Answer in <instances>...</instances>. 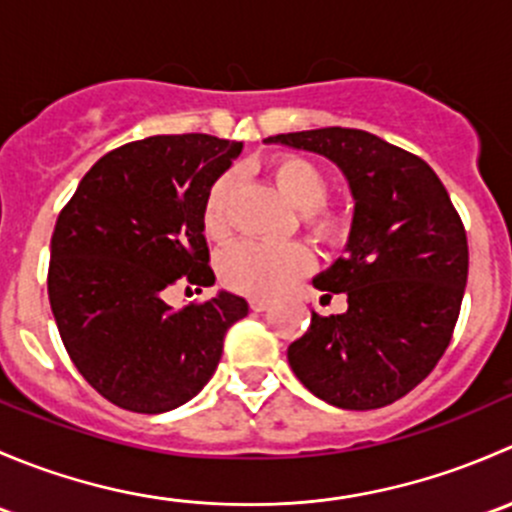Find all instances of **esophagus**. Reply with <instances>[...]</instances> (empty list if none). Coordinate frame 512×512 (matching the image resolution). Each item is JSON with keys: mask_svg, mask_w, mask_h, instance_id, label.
<instances>
[{"mask_svg": "<svg viewBox=\"0 0 512 512\" xmlns=\"http://www.w3.org/2000/svg\"><path fill=\"white\" fill-rule=\"evenodd\" d=\"M250 307L255 309V312H265V309L270 307V299H265V297H252V299H250Z\"/></svg>", "mask_w": 512, "mask_h": 512, "instance_id": "34e87169", "label": "esophagus"}]
</instances>
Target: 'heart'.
<instances>
[{
	"instance_id": "b5f03b06",
	"label": "heart",
	"mask_w": 512,
	"mask_h": 512,
	"mask_svg": "<svg viewBox=\"0 0 512 512\" xmlns=\"http://www.w3.org/2000/svg\"><path fill=\"white\" fill-rule=\"evenodd\" d=\"M270 178L289 203L302 213V223L319 242L334 245L347 232L344 215L324 208L329 178L314 160L304 156H280L270 163ZM235 190L232 175H220L208 190L203 205V225L213 240H225L230 232L227 203ZM312 252L299 242L242 240L220 255L218 270L230 289L250 297H275L312 270Z\"/></svg>"
}]
</instances>
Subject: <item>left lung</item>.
Listing matches in <instances>:
<instances>
[{
	"mask_svg": "<svg viewBox=\"0 0 512 512\" xmlns=\"http://www.w3.org/2000/svg\"><path fill=\"white\" fill-rule=\"evenodd\" d=\"M265 143L317 153L347 178L354 198L344 257L312 285L347 294V312H312L289 344L294 376L327 404L381 409L409 394L438 364L468 280L461 218L431 165L356 128L280 133Z\"/></svg>",
	"mask_w": 512,
	"mask_h": 512,
	"instance_id": "obj_1",
	"label": "left lung"
}]
</instances>
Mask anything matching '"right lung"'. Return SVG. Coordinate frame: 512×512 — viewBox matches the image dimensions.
Here are the masks:
<instances>
[{
  "mask_svg": "<svg viewBox=\"0 0 512 512\" xmlns=\"http://www.w3.org/2000/svg\"><path fill=\"white\" fill-rule=\"evenodd\" d=\"M242 143L205 133L151 136L106 153L81 178L51 235L49 302L79 374L136 414L198 396L247 302L220 289L175 312L178 280L213 287L203 205Z\"/></svg>",
  "mask_w": 512,
  "mask_h": 512,
  "instance_id": "right-lung-1",
  "label": "right lung"
}]
</instances>
